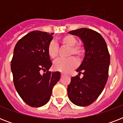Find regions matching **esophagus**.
I'll return each mask as SVG.
<instances>
[{"mask_svg": "<svg viewBox=\"0 0 123 123\" xmlns=\"http://www.w3.org/2000/svg\"><path fill=\"white\" fill-rule=\"evenodd\" d=\"M64 76H66V74L64 73H61V77H64Z\"/></svg>", "mask_w": 123, "mask_h": 123, "instance_id": "1", "label": "esophagus"}]
</instances>
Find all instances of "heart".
Returning a JSON list of instances; mask_svg holds the SVG:
<instances>
[{
	"mask_svg": "<svg viewBox=\"0 0 123 123\" xmlns=\"http://www.w3.org/2000/svg\"><path fill=\"white\" fill-rule=\"evenodd\" d=\"M60 41L63 45L69 46V55H75L78 58L80 57L84 52V49L80 44H77V39L72 35H66L60 38ZM47 52L49 57L53 59L57 57L59 46L54 40L50 41L47 47ZM77 60L74 57L68 59H59L54 64V69L56 71L67 73L77 66Z\"/></svg>",
	"mask_w": 123,
	"mask_h": 123,
	"instance_id": "heart-1",
	"label": "heart"
}]
</instances>
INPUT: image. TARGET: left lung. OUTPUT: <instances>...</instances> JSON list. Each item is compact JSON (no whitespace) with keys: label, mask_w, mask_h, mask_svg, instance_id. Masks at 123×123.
<instances>
[{"label":"left lung","mask_w":123,"mask_h":123,"mask_svg":"<svg viewBox=\"0 0 123 123\" xmlns=\"http://www.w3.org/2000/svg\"><path fill=\"white\" fill-rule=\"evenodd\" d=\"M68 32L80 38L84 43L85 56L76 70L79 75L72 77L68 86V95L75 105L88 106L97 99L106 85L110 54L105 39L97 32L82 28ZM82 72L84 77L80 79L79 76Z\"/></svg>","instance_id":"left-lung-1"}]
</instances>
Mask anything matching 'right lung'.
Listing matches in <instances>:
<instances>
[{
    "mask_svg": "<svg viewBox=\"0 0 123 123\" xmlns=\"http://www.w3.org/2000/svg\"><path fill=\"white\" fill-rule=\"evenodd\" d=\"M53 34L32 31L22 37L14 47L11 63L14 87L31 107H39L48 103L52 89L61 78L59 71H48L52 63L47 47Z\"/></svg>",
    "mask_w": 123,
    "mask_h": 123,
    "instance_id": "obj_1",
    "label": "right lung"
}]
</instances>
